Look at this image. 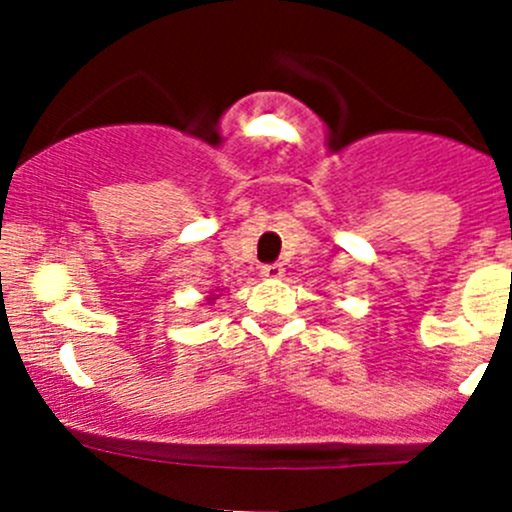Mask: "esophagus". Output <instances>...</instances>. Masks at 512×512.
Returning a JSON list of instances; mask_svg holds the SVG:
<instances>
[{
	"mask_svg": "<svg viewBox=\"0 0 512 512\" xmlns=\"http://www.w3.org/2000/svg\"><path fill=\"white\" fill-rule=\"evenodd\" d=\"M262 277H265V280H270V282H277V280H282V277H285V267L282 265H265L262 267V272H260Z\"/></svg>",
	"mask_w": 512,
	"mask_h": 512,
	"instance_id": "esophagus-1",
	"label": "esophagus"
}]
</instances>
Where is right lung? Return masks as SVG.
I'll list each match as a JSON object with an SVG mask.
<instances>
[{"mask_svg":"<svg viewBox=\"0 0 512 512\" xmlns=\"http://www.w3.org/2000/svg\"><path fill=\"white\" fill-rule=\"evenodd\" d=\"M220 297H223V292H218V289H213V292H210V294H208V297H205V299H203V302H205V304H213V302H215V299H220Z\"/></svg>","mask_w":512,"mask_h":512,"instance_id":"1","label":"right lung"}]
</instances>
